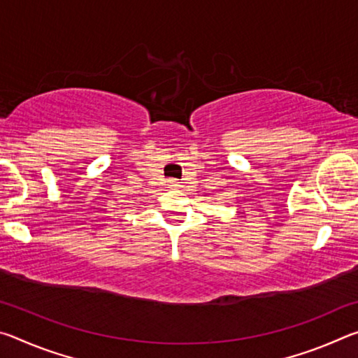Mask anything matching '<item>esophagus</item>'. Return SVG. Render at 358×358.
<instances>
[{"instance_id":"34e87169","label":"esophagus","mask_w":358,"mask_h":358,"mask_svg":"<svg viewBox=\"0 0 358 358\" xmlns=\"http://www.w3.org/2000/svg\"><path fill=\"white\" fill-rule=\"evenodd\" d=\"M167 186H169V187H178L180 185H178V181H177V180L171 178V180H167Z\"/></svg>"}]
</instances>
